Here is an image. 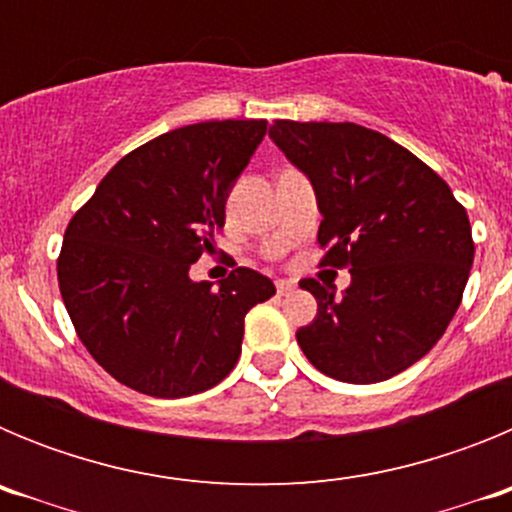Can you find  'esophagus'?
I'll use <instances>...</instances> for the list:
<instances>
[{"instance_id": "esophagus-1", "label": "esophagus", "mask_w": 512, "mask_h": 512, "mask_svg": "<svg viewBox=\"0 0 512 512\" xmlns=\"http://www.w3.org/2000/svg\"><path fill=\"white\" fill-rule=\"evenodd\" d=\"M295 289V282H289V279H277V292L279 295H289Z\"/></svg>"}]
</instances>
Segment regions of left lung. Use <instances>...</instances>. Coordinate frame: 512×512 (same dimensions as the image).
Segmentation results:
<instances>
[{
    "label": "left lung",
    "mask_w": 512,
    "mask_h": 512,
    "mask_svg": "<svg viewBox=\"0 0 512 512\" xmlns=\"http://www.w3.org/2000/svg\"><path fill=\"white\" fill-rule=\"evenodd\" d=\"M271 140L310 176L320 266L351 271L346 295L302 279L318 315L297 330L315 369L374 384L423 359L459 310L474 261L467 210L441 176L354 122L274 120Z\"/></svg>",
    "instance_id": "left-lung-1"
}]
</instances>
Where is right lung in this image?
<instances>
[{"instance_id": "add662e5", "label": "right lung", "mask_w": 512, "mask_h": 512, "mask_svg": "<svg viewBox=\"0 0 512 512\" xmlns=\"http://www.w3.org/2000/svg\"><path fill=\"white\" fill-rule=\"evenodd\" d=\"M264 135L266 120L158 135L122 156L71 217L58 256L63 305L94 361L130 390L174 400L223 382L246 312L277 292L246 266L220 289L189 279Z\"/></svg>"}]
</instances>
